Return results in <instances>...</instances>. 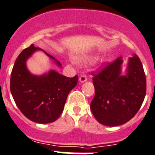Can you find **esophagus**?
<instances>
[{
  "label": "esophagus",
  "mask_w": 155,
  "mask_h": 155,
  "mask_svg": "<svg viewBox=\"0 0 155 155\" xmlns=\"http://www.w3.org/2000/svg\"><path fill=\"white\" fill-rule=\"evenodd\" d=\"M87 80V77L85 75H82L79 78V81H80V83H84V82H86Z\"/></svg>",
  "instance_id": "esophagus-1"
}]
</instances>
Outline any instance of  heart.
Instances as JSON below:
<instances>
[{"instance_id":"b5f03b06","label":"heart","mask_w":155,"mask_h":155,"mask_svg":"<svg viewBox=\"0 0 155 155\" xmlns=\"http://www.w3.org/2000/svg\"><path fill=\"white\" fill-rule=\"evenodd\" d=\"M75 61H76L78 63L87 64V63H89V62L92 61H93V58H78L75 59Z\"/></svg>"}]
</instances>
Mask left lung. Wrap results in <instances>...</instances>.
Wrapping results in <instances>:
<instances>
[{
  "label": "left lung",
  "mask_w": 155,
  "mask_h": 155,
  "mask_svg": "<svg viewBox=\"0 0 155 155\" xmlns=\"http://www.w3.org/2000/svg\"><path fill=\"white\" fill-rule=\"evenodd\" d=\"M122 57L95 75V95L91 110L100 124L110 127L121 125L132 119L141 107L146 95L143 68L136 54L128 59L125 75H122Z\"/></svg>",
  "instance_id": "8db88e82"
}]
</instances>
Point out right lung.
<instances>
[{"mask_svg": "<svg viewBox=\"0 0 155 155\" xmlns=\"http://www.w3.org/2000/svg\"><path fill=\"white\" fill-rule=\"evenodd\" d=\"M41 50L59 67L55 58L32 44L23 49L15 60L12 71L10 90L15 104L22 114L39 124L55 121L63 112L69 92L77 85L78 76L66 77L54 70L41 75L31 73L27 61L35 52Z\"/></svg>", "mask_w": 155, "mask_h": 155, "instance_id": "obj_1", "label": "right lung"}]
</instances>
